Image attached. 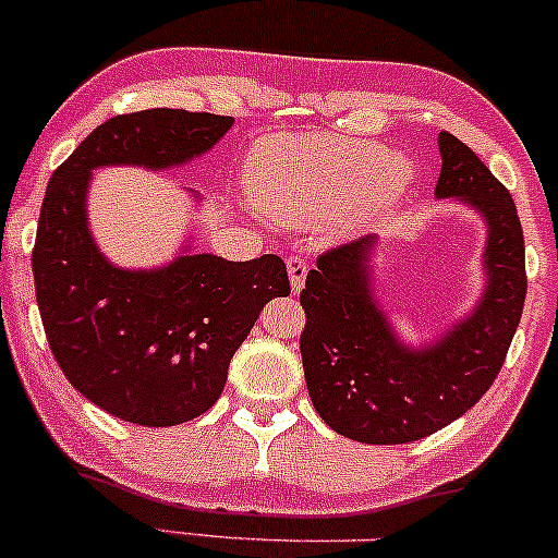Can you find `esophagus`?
<instances>
[{"label":"esophagus","mask_w":558,"mask_h":558,"mask_svg":"<svg viewBox=\"0 0 558 558\" xmlns=\"http://www.w3.org/2000/svg\"><path fill=\"white\" fill-rule=\"evenodd\" d=\"M286 265H288V278H291V291L299 293L306 280V272H310V265H306L301 257H288Z\"/></svg>","instance_id":"obj_1"}]
</instances>
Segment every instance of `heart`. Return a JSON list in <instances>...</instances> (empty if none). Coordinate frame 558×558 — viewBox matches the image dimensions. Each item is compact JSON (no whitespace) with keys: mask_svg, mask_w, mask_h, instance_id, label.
<instances>
[{"mask_svg":"<svg viewBox=\"0 0 558 558\" xmlns=\"http://www.w3.org/2000/svg\"><path fill=\"white\" fill-rule=\"evenodd\" d=\"M243 178L262 215L351 233L399 202L412 183V165L375 141L275 133L254 146Z\"/></svg>","mask_w":558,"mask_h":558,"instance_id":"heart-1","label":"heart"}]
</instances>
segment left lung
I'll return each mask as SVG.
<instances>
[{"label":"left lung","instance_id":"8db88e82","mask_svg":"<svg viewBox=\"0 0 558 558\" xmlns=\"http://www.w3.org/2000/svg\"><path fill=\"white\" fill-rule=\"evenodd\" d=\"M438 146L435 196L470 204L488 226V283L475 312L430 345H403L373 296L375 235L325 252L301 291L312 403L332 430L360 444H412L462 417L498 377L522 317L527 275L514 198L457 136L444 131Z\"/></svg>","mask_w":558,"mask_h":558}]
</instances>
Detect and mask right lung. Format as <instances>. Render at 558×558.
<instances>
[{
  "instance_id": "add662e5",
  "label": "right lung",
  "mask_w": 558,
  "mask_h": 558,
  "mask_svg": "<svg viewBox=\"0 0 558 558\" xmlns=\"http://www.w3.org/2000/svg\"><path fill=\"white\" fill-rule=\"evenodd\" d=\"M230 125L226 114L168 107L118 114L47 185L31 265L49 349L70 386L133 425L170 427L207 412L259 312L291 283L275 254L228 262L183 252L159 270L110 265L88 230L92 170L175 168L207 155Z\"/></svg>"
}]
</instances>
